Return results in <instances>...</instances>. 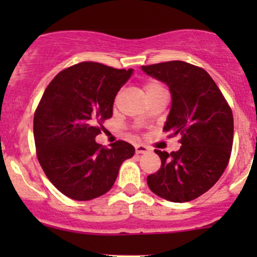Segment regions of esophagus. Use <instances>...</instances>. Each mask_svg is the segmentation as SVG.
I'll return each instance as SVG.
<instances>
[{
    "label": "esophagus",
    "instance_id": "1",
    "mask_svg": "<svg viewBox=\"0 0 257 257\" xmlns=\"http://www.w3.org/2000/svg\"><path fill=\"white\" fill-rule=\"evenodd\" d=\"M148 150H149V148H148L147 145H143V144L136 145V153H137V154H144V153H147Z\"/></svg>",
    "mask_w": 257,
    "mask_h": 257
}]
</instances>
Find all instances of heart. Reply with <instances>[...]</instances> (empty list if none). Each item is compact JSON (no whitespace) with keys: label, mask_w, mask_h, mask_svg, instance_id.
I'll use <instances>...</instances> for the list:
<instances>
[{"label":"heart","mask_w":257,"mask_h":257,"mask_svg":"<svg viewBox=\"0 0 257 257\" xmlns=\"http://www.w3.org/2000/svg\"><path fill=\"white\" fill-rule=\"evenodd\" d=\"M160 88H164V87H163L159 82H157V80H149V82L145 83L144 85V90L145 93H147V95H150L152 93H154L155 90L160 89Z\"/></svg>","instance_id":"obj_1"}]
</instances>
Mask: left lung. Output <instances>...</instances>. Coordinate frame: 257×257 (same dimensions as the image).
<instances>
[{"mask_svg":"<svg viewBox=\"0 0 257 257\" xmlns=\"http://www.w3.org/2000/svg\"><path fill=\"white\" fill-rule=\"evenodd\" d=\"M169 85L172 109L163 131L180 136V149H155L162 167L148 175L150 190L173 203H186L209 190L229 164L234 141L231 108L201 67L183 61L142 66Z\"/></svg>","mask_w":257,"mask_h":257,"instance_id":"8db88e82","label":"left lung"}]
</instances>
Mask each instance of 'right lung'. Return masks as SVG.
Wrapping results in <instances>:
<instances>
[{
	"mask_svg": "<svg viewBox=\"0 0 257 257\" xmlns=\"http://www.w3.org/2000/svg\"><path fill=\"white\" fill-rule=\"evenodd\" d=\"M133 69L82 62L59 72L41 98L33 118L36 154L52 184L74 200L107 193L134 147L116 141L110 148L95 143L113 103Z\"/></svg>",
	"mask_w": 257,
	"mask_h": 257,
	"instance_id": "add662e5",
	"label": "right lung"
}]
</instances>
